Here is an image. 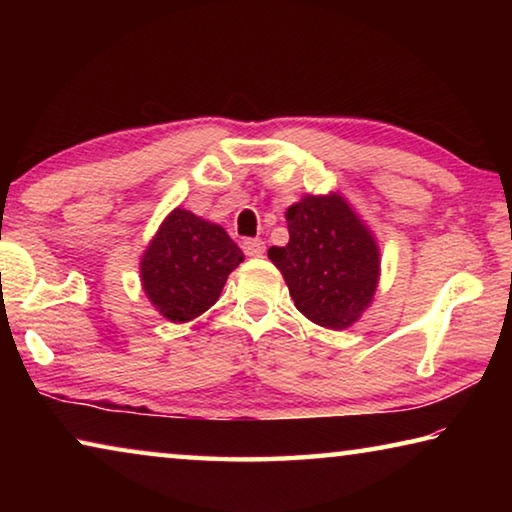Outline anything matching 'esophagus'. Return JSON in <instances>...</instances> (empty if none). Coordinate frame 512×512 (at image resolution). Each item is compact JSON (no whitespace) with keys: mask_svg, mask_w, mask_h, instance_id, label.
Returning <instances> with one entry per match:
<instances>
[{"mask_svg":"<svg viewBox=\"0 0 512 512\" xmlns=\"http://www.w3.org/2000/svg\"><path fill=\"white\" fill-rule=\"evenodd\" d=\"M244 253L248 257H262L264 255V241L262 239H246Z\"/></svg>","mask_w":512,"mask_h":512,"instance_id":"obj_1","label":"esophagus"}]
</instances>
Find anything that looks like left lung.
I'll return each mask as SVG.
<instances>
[{
	"label": "left lung",
	"mask_w": 512,
	"mask_h": 512,
	"mask_svg": "<svg viewBox=\"0 0 512 512\" xmlns=\"http://www.w3.org/2000/svg\"><path fill=\"white\" fill-rule=\"evenodd\" d=\"M289 244L268 248L300 314L327 329L357 323L379 282L372 232L339 194L311 196L287 210Z\"/></svg>",
	"instance_id": "obj_1"
}]
</instances>
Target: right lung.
<instances>
[{"instance_id": "add662e5", "label": "right lung", "mask_w": 512, "mask_h": 512, "mask_svg": "<svg viewBox=\"0 0 512 512\" xmlns=\"http://www.w3.org/2000/svg\"><path fill=\"white\" fill-rule=\"evenodd\" d=\"M244 262L221 225L176 207L140 262L144 293L171 323H187L219 300L228 275Z\"/></svg>"}]
</instances>
